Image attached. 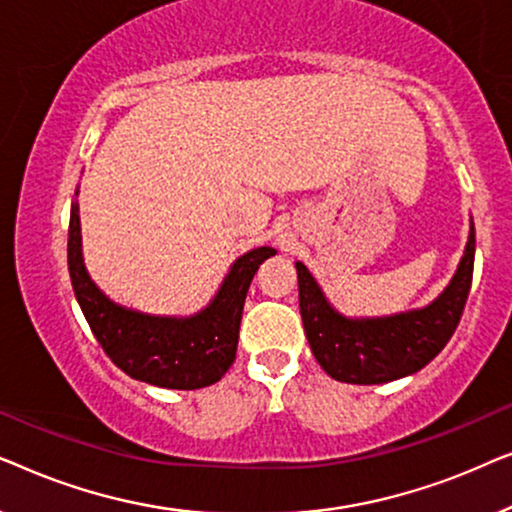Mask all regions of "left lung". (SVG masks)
I'll use <instances>...</instances> for the list:
<instances>
[{"label":"left lung","instance_id":"1","mask_svg":"<svg viewBox=\"0 0 512 512\" xmlns=\"http://www.w3.org/2000/svg\"><path fill=\"white\" fill-rule=\"evenodd\" d=\"M473 258L471 219L464 256L443 293L429 305L387 317H347L338 312L312 272L296 261L300 317L314 359L333 380L347 384H384L422 370L457 331L471 291Z\"/></svg>","mask_w":512,"mask_h":512}]
</instances>
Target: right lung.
<instances>
[{"label":"right lung","instance_id":"right-lung-1","mask_svg":"<svg viewBox=\"0 0 512 512\" xmlns=\"http://www.w3.org/2000/svg\"><path fill=\"white\" fill-rule=\"evenodd\" d=\"M79 195V188H76ZM272 247L251 249L230 265L207 307L188 317L149 314L118 305L90 279L81 251L79 202L69 214V277L90 331L125 375L163 389H202L233 366L249 284Z\"/></svg>","mask_w":512,"mask_h":512}]
</instances>
